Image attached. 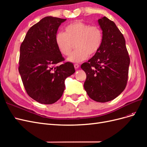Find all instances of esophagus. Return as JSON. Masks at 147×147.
Masks as SVG:
<instances>
[{
    "instance_id": "1",
    "label": "esophagus",
    "mask_w": 147,
    "mask_h": 147,
    "mask_svg": "<svg viewBox=\"0 0 147 147\" xmlns=\"http://www.w3.org/2000/svg\"><path fill=\"white\" fill-rule=\"evenodd\" d=\"M79 67H80V65L79 64H74V67H75V69H78V68H79Z\"/></svg>"
}]
</instances>
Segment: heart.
Wrapping results in <instances>:
<instances>
[{"label":"heart","instance_id":"obj_1","mask_svg":"<svg viewBox=\"0 0 147 147\" xmlns=\"http://www.w3.org/2000/svg\"><path fill=\"white\" fill-rule=\"evenodd\" d=\"M103 41V33L98 26L86 24L76 21L67 25L65 32L60 31L56 35V43L60 52L64 56H69L74 44L77 50L67 60L72 63H80L86 60L90 55H96L100 50Z\"/></svg>","mask_w":147,"mask_h":147}]
</instances>
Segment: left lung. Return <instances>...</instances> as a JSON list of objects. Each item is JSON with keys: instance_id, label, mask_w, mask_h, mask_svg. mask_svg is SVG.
<instances>
[{"instance_id": "obj_1", "label": "left lung", "mask_w": 147, "mask_h": 147, "mask_svg": "<svg viewBox=\"0 0 147 147\" xmlns=\"http://www.w3.org/2000/svg\"><path fill=\"white\" fill-rule=\"evenodd\" d=\"M98 23L103 33L102 46L81 68L86 74L84 88L89 97L106 102L116 98L125 89L130 58L125 39L114 22L104 16Z\"/></svg>"}]
</instances>
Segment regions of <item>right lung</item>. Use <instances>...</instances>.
<instances>
[{
	"label": "right lung",
	"instance_id": "add662e5",
	"mask_svg": "<svg viewBox=\"0 0 147 147\" xmlns=\"http://www.w3.org/2000/svg\"><path fill=\"white\" fill-rule=\"evenodd\" d=\"M66 19L47 16L31 27L20 47L19 72L28 94L40 104H52L63 95L67 77L75 73L56 43L57 29Z\"/></svg>",
	"mask_w": 147,
	"mask_h": 147
}]
</instances>
